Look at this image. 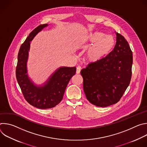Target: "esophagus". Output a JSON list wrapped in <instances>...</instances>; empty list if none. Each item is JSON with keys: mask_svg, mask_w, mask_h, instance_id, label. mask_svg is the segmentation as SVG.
<instances>
[{"mask_svg": "<svg viewBox=\"0 0 147 147\" xmlns=\"http://www.w3.org/2000/svg\"><path fill=\"white\" fill-rule=\"evenodd\" d=\"M81 67L80 66H78L77 67V69H76V73L77 74H79L81 71Z\"/></svg>", "mask_w": 147, "mask_h": 147, "instance_id": "1", "label": "esophagus"}]
</instances>
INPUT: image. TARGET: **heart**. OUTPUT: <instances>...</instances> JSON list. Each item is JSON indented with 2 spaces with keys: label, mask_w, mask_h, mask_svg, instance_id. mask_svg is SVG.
Returning a JSON list of instances; mask_svg holds the SVG:
<instances>
[{
  "label": "heart",
  "mask_w": 147,
  "mask_h": 147,
  "mask_svg": "<svg viewBox=\"0 0 147 147\" xmlns=\"http://www.w3.org/2000/svg\"><path fill=\"white\" fill-rule=\"evenodd\" d=\"M85 40L91 45L86 52V58L91 62L98 61L108 55L115 45L116 40L112 35L102 32L89 34Z\"/></svg>",
  "instance_id": "obj_1"
}]
</instances>
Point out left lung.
Returning <instances> with one entry per match:
<instances>
[{
	"label": "left lung",
	"mask_w": 147,
	"mask_h": 147,
	"mask_svg": "<svg viewBox=\"0 0 147 147\" xmlns=\"http://www.w3.org/2000/svg\"><path fill=\"white\" fill-rule=\"evenodd\" d=\"M132 64L133 53L128 42L116 32L113 50L81 71L88 100L99 107L118 102L130 84Z\"/></svg>",
	"instance_id": "obj_1"
}]
</instances>
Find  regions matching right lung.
<instances>
[{
    "mask_svg": "<svg viewBox=\"0 0 147 147\" xmlns=\"http://www.w3.org/2000/svg\"><path fill=\"white\" fill-rule=\"evenodd\" d=\"M47 26L44 24L38 26L21 45L16 69V78L25 99L31 105L42 109L53 108L61 102L68 83L76 71L75 67H60L51 76L47 84L42 87L35 86L28 78L26 62L30 41Z\"/></svg>",
    "mask_w": 147,
    "mask_h": 147,
    "instance_id": "right-lung-1",
    "label": "right lung"
}]
</instances>
